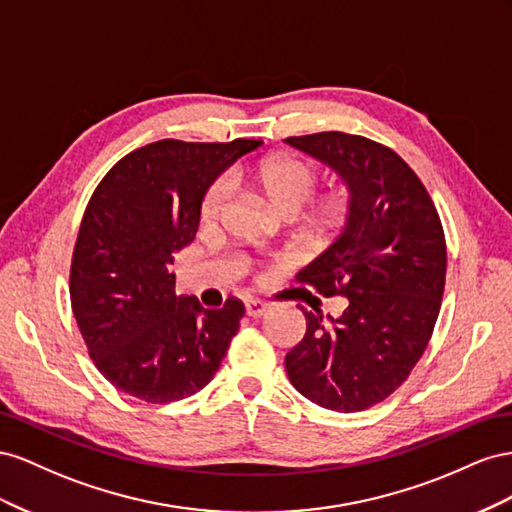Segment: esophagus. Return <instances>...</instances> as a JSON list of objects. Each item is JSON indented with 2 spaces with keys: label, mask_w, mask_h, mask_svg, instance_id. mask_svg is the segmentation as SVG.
I'll return each mask as SVG.
<instances>
[{
  "label": "esophagus",
  "mask_w": 512,
  "mask_h": 512,
  "mask_svg": "<svg viewBox=\"0 0 512 512\" xmlns=\"http://www.w3.org/2000/svg\"><path fill=\"white\" fill-rule=\"evenodd\" d=\"M244 309H246V315H248V317H261V315H266V311L270 309V306H268L264 300L248 298V300L244 302Z\"/></svg>",
  "instance_id": "1"
}]
</instances>
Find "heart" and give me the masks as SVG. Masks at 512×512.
I'll use <instances>...</instances> for the list:
<instances>
[{
    "mask_svg": "<svg viewBox=\"0 0 512 512\" xmlns=\"http://www.w3.org/2000/svg\"><path fill=\"white\" fill-rule=\"evenodd\" d=\"M231 180L246 186L264 199L268 206L283 218H294L306 203L311 201L317 188V171L291 156H272L259 160L257 165L236 169ZM229 184L227 180H216L201 201V221L214 223L223 214L227 203ZM349 212V199L343 191L332 193L313 203L309 223L317 231H328L343 223Z\"/></svg>",
    "mask_w": 512,
    "mask_h": 512,
    "instance_id": "obj_1",
    "label": "heart"
}]
</instances>
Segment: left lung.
Returning <instances> with one entry per match:
<instances>
[{
    "label": "left lung",
    "mask_w": 512,
    "mask_h": 512,
    "mask_svg": "<svg viewBox=\"0 0 512 512\" xmlns=\"http://www.w3.org/2000/svg\"><path fill=\"white\" fill-rule=\"evenodd\" d=\"M347 184L341 233L300 270L341 317L300 306L304 339L285 356L289 382L334 412H362L397 390L433 334L446 281V240L425 184L386 145L330 130L285 139Z\"/></svg>",
    "instance_id": "left-lung-1"
}]
</instances>
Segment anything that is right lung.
I'll return each instance as SVG.
<instances>
[{"instance_id": "obj_1", "label": "right lung", "mask_w": 512, "mask_h": 512, "mask_svg": "<svg viewBox=\"0 0 512 512\" xmlns=\"http://www.w3.org/2000/svg\"><path fill=\"white\" fill-rule=\"evenodd\" d=\"M259 145L150 143L115 163L87 203L70 266L72 313L96 369L130 397H191L221 367L244 304L203 309L175 296L169 266L195 240L210 184Z\"/></svg>"}]
</instances>
